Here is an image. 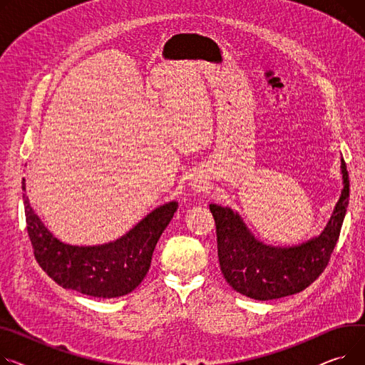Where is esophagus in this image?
Here are the masks:
<instances>
[{"label":"esophagus","mask_w":365,"mask_h":365,"mask_svg":"<svg viewBox=\"0 0 365 365\" xmlns=\"http://www.w3.org/2000/svg\"><path fill=\"white\" fill-rule=\"evenodd\" d=\"M190 185H192L193 189H197V190H205V189L208 187V183H207L204 179H201V178L193 179Z\"/></svg>","instance_id":"34e87169"}]
</instances>
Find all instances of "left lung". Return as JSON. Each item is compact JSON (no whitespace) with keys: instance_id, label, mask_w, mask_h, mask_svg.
<instances>
[{"instance_id":"left-lung-1","label":"left lung","mask_w":365,"mask_h":365,"mask_svg":"<svg viewBox=\"0 0 365 365\" xmlns=\"http://www.w3.org/2000/svg\"><path fill=\"white\" fill-rule=\"evenodd\" d=\"M344 189L320 236L297 247H272L259 242L240 215L229 207L210 204L217 233L220 270L236 292L258 301L301 292L327 267L341 235L349 202V176L341 160Z\"/></svg>"}]
</instances>
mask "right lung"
<instances>
[{
    "instance_id": "1",
    "label": "right lung",
    "mask_w": 365,
    "mask_h": 365,
    "mask_svg": "<svg viewBox=\"0 0 365 365\" xmlns=\"http://www.w3.org/2000/svg\"><path fill=\"white\" fill-rule=\"evenodd\" d=\"M21 189L26 190L24 179ZM26 230L41 269L64 289L95 298L130 294L147 276L157 242L172 220L178 202L151 211L126 235L110 244L75 247L60 242L48 230L23 193Z\"/></svg>"
}]
</instances>
